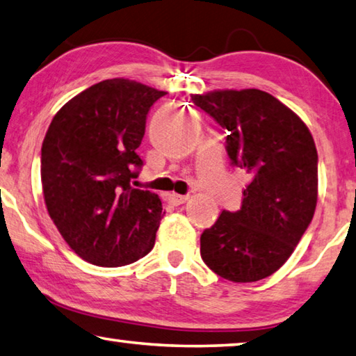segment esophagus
Instances as JSON below:
<instances>
[{
  "instance_id": "34e87169",
  "label": "esophagus",
  "mask_w": 356,
  "mask_h": 356,
  "mask_svg": "<svg viewBox=\"0 0 356 356\" xmlns=\"http://www.w3.org/2000/svg\"><path fill=\"white\" fill-rule=\"evenodd\" d=\"M189 200V195H179V194H170L168 195V202L175 207H179V204H183Z\"/></svg>"
}]
</instances>
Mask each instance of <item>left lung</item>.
Listing matches in <instances>:
<instances>
[{
  "mask_svg": "<svg viewBox=\"0 0 356 356\" xmlns=\"http://www.w3.org/2000/svg\"><path fill=\"white\" fill-rule=\"evenodd\" d=\"M227 136L233 165L250 175L236 213L222 211L200 238L211 270L234 283L277 272L307 232L317 204V149L294 111L258 89L192 95Z\"/></svg>",
  "mask_w": 356,
  "mask_h": 356,
  "instance_id": "1",
  "label": "left lung"
}]
</instances>
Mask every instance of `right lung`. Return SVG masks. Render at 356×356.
Wrapping results in <instances>:
<instances>
[{
	"mask_svg": "<svg viewBox=\"0 0 356 356\" xmlns=\"http://www.w3.org/2000/svg\"><path fill=\"white\" fill-rule=\"evenodd\" d=\"M133 79L93 84L56 112L42 143L48 214L79 258L102 267L134 263L152 252L164 216L159 197L134 189L136 149L147 114L164 97Z\"/></svg>",
	"mask_w": 356,
	"mask_h": 356,
	"instance_id": "obj_1",
	"label": "right lung"
}]
</instances>
